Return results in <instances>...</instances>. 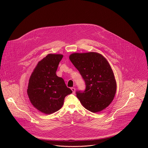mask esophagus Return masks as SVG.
Returning a JSON list of instances; mask_svg holds the SVG:
<instances>
[{"instance_id": "esophagus-1", "label": "esophagus", "mask_w": 148, "mask_h": 148, "mask_svg": "<svg viewBox=\"0 0 148 148\" xmlns=\"http://www.w3.org/2000/svg\"><path fill=\"white\" fill-rule=\"evenodd\" d=\"M71 90L73 91V93H74L75 92V88H71Z\"/></svg>"}]
</instances>
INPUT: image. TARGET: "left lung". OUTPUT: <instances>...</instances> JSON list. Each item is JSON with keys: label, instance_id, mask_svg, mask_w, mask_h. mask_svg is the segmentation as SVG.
Listing matches in <instances>:
<instances>
[{"label": "left lung", "instance_id": "8db88e82", "mask_svg": "<svg viewBox=\"0 0 148 148\" xmlns=\"http://www.w3.org/2000/svg\"><path fill=\"white\" fill-rule=\"evenodd\" d=\"M70 60L85 81V90L76 95L82 106L92 112L107 107L113 100L116 83L110 64L101 55L96 52L74 53Z\"/></svg>", "mask_w": 148, "mask_h": 148}]
</instances>
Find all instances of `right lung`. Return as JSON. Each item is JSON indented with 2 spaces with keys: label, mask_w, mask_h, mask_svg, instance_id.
<instances>
[{
  "label": "right lung",
  "mask_w": 148,
  "mask_h": 148,
  "mask_svg": "<svg viewBox=\"0 0 148 148\" xmlns=\"http://www.w3.org/2000/svg\"><path fill=\"white\" fill-rule=\"evenodd\" d=\"M62 58V55L48 54L38 62L29 81L27 93L30 102L45 114L60 110L65 97L73 92L56 74Z\"/></svg>",
  "instance_id": "add662e5"
}]
</instances>
